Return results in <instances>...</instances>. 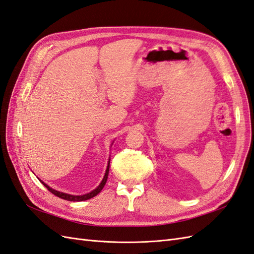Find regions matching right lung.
Returning <instances> with one entry per match:
<instances>
[{
  "instance_id": "add662e5",
  "label": "right lung",
  "mask_w": 254,
  "mask_h": 254,
  "mask_svg": "<svg viewBox=\"0 0 254 254\" xmlns=\"http://www.w3.org/2000/svg\"><path fill=\"white\" fill-rule=\"evenodd\" d=\"M109 162H110V160L108 161V166H107V170H106V173H105V176H104V178H103V180H102V183L100 184V186L97 187L96 189H94L93 191H91L90 193H87V194H84V195H70V194L63 193V192H59V191H57V190H54L53 188H50V187H49V186H47L46 184H44L42 180H41V183H42L45 187L47 188L48 191H50L51 193L55 194L56 196L60 197V198H62V199H66V200H69V201H81V200H87V199H90V198H92V197L96 196V195L99 194V193L102 191V189L104 188V186H105L106 181H107V178H108Z\"/></svg>"
}]
</instances>
